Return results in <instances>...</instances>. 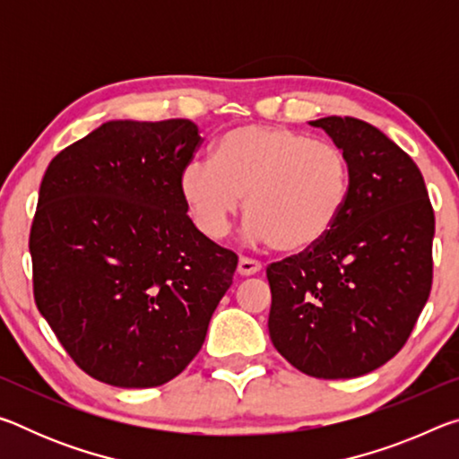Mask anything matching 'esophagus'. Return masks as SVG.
Instances as JSON below:
<instances>
[{
    "instance_id": "1",
    "label": "esophagus",
    "mask_w": 459,
    "mask_h": 459,
    "mask_svg": "<svg viewBox=\"0 0 459 459\" xmlns=\"http://www.w3.org/2000/svg\"><path fill=\"white\" fill-rule=\"evenodd\" d=\"M261 269H263V265H261L259 261L240 257L238 267H237V273H238L240 277H251V275H257Z\"/></svg>"
}]
</instances>
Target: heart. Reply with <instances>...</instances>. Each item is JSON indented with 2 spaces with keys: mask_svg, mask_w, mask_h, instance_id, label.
<instances>
[{
  "mask_svg": "<svg viewBox=\"0 0 459 459\" xmlns=\"http://www.w3.org/2000/svg\"><path fill=\"white\" fill-rule=\"evenodd\" d=\"M180 194L202 235L219 240L245 199L247 237L281 253L314 247L336 227L351 194V164L338 145L279 126H240L192 160Z\"/></svg>",
  "mask_w": 459,
  "mask_h": 459,
  "instance_id": "heart-1",
  "label": "heart"
}]
</instances>
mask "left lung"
I'll return each instance as SVG.
<instances>
[{"label":"left lung","instance_id":"obj_1","mask_svg":"<svg viewBox=\"0 0 459 459\" xmlns=\"http://www.w3.org/2000/svg\"><path fill=\"white\" fill-rule=\"evenodd\" d=\"M351 164L340 219L309 251L267 267L269 336L316 378H354L405 344L431 291L435 219L415 161L354 117L309 121Z\"/></svg>","mask_w":459,"mask_h":459}]
</instances>
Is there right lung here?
<instances>
[{
	"label": "right lung",
	"instance_id": "obj_1",
	"mask_svg": "<svg viewBox=\"0 0 459 459\" xmlns=\"http://www.w3.org/2000/svg\"><path fill=\"white\" fill-rule=\"evenodd\" d=\"M190 119L105 121L42 178L30 232L36 306L100 383L160 386L204 344L237 255L194 227L180 174Z\"/></svg>",
	"mask_w": 459,
	"mask_h": 459
}]
</instances>
